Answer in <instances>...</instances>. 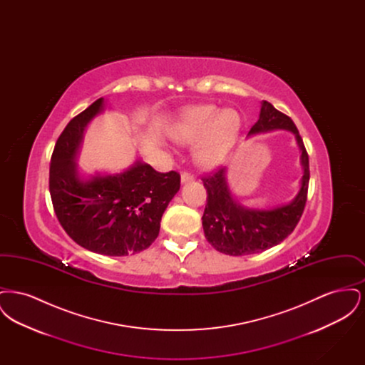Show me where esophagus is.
Segmentation results:
<instances>
[{
	"mask_svg": "<svg viewBox=\"0 0 365 365\" xmlns=\"http://www.w3.org/2000/svg\"><path fill=\"white\" fill-rule=\"evenodd\" d=\"M180 179H182V183H187V182H192L195 179V176L191 174V173H183L182 176H180Z\"/></svg>",
	"mask_w": 365,
	"mask_h": 365,
	"instance_id": "34e87169",
	"label": "esophagus"
}]
</instances>
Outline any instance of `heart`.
Instances as JSON below:
<instances>
[{
    "instance_id": "b5f03b06",
    "label": "heart",
    "mask_w": 365,
    "mask_h": 365,
    "mask_svg": "<svg viewBox=\"0 0 365 365\" xmlns=\"http://www.w3.org/2000/svg\"><path fill=\"white\" fill-rule=\"evenodd\" d=\"M241 127L240 116L232 109L220 110L215 105L186 109L173 127L171 135L179 143H194L195 158L204 167H216L226 160Z\"/></svg>"
}]
</instances>
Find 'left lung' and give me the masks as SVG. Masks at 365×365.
<instances>
[{
	"label": "left lung",
	"instance_id": "left-lung-1",
	"mask_svg": "<svg viewBox=\"0 0 365 365\" xmlns=\"http://www.w3.org/2000/svg\"><path fill=\"white\" fill-rule=\"evenodd\" d=\"M272 130H289L301 149L304 176L301 190L294 200L283 207L259 210L241 207L234 201L226 182V168L219 167L202 176L207 189V205L202 215L205 238L217 252L230 256L260 253L287 238L298 225L308 197L309 157L294 122L279 112L268 101L261 104L260 118L249 131V135Z\"/></svg>",
	"mask_w": 365,
	"mask_h": 365
}]
</instances>
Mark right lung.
<instances>
[{"mask_svg":"<svg viewBox=\"0 0 365 365\" xmlns=\"http://www.w3.org/2000/svg\"><path fill=\"white\" fill-rule=\"evenodd\" d=\"M98 98L71 120L56 142L49 170L53 209L75 242L105 256L135 255L155 242L161 216L180 187L176 171L157 173L137 161L120 174L79 179L75 156Z\"/></svg>","mask_w":365,"mask_h":365,"instance_id":"1","label":"right lung"}]
</instances>
